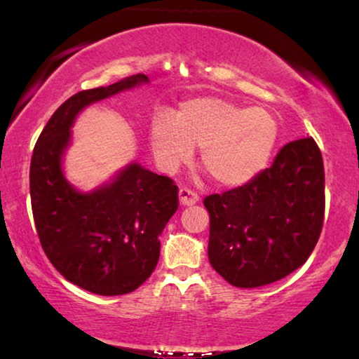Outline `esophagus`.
<instances>
[{"label":"esophagus","mask_w":359,"mask_h":359,"mask_svg":"<svg viewBox=\"0 0 359 359\" xmlns=\"http://www.w3.org/2000/svg\"><path fill=\"white\" fill-rule=\"evenodd\" d=\"M178 196H180V203L183 205H193L199 201L198 194L193 193L191 189H186V188H181Z\"/></svg>","instance_id":"esophagus-1"}]
</instances>
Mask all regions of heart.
<instances>
[{"mask_svg":"<svg viewBox=\"0 0 359 359\" xmlns=\"http://www.w3.org/2000/svg\"><path fill=\"white\" fill-rule=\"evenodd\" d=\"M149 140L156 163L168 173L189 163L194 147H201L204 170L219 184L240 186L268 166L279 140V124L263 107L204 96L184 101L175 117L156 112Z\"/></svg>","mask_w":359,"mask_h":359,"instance_id":"obj_1","label":"heart"}]
</instances>
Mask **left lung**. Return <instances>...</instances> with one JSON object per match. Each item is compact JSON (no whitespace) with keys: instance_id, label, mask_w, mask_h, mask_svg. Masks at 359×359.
I'll return each instance as SVG.
<instances>
[{"instance_id":"1","label":"left lung","mask_w":359,"mask_h":359,"mask_svg":"<svg viewBox=\"0 0 359 359\" xmlns=\"http://www.w3.org/2000/svg\"><path fill=\"white\" fill-rule=\"evenodd\" d=\"M208 255L235 287H259L311 257L325 212L323 160L312 137L289 142L269 168L240 188L204 199Z\"/></svg>"}]
</instances>
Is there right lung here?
Masks as SVG:
<instances>
[{
	"label": "right lung",
	"mask_w": 359,
	"mask_h": 359,
	"mask_svg": "<svg viewBox=\"0 0 359 359\" xmlns=\"http://www.w3.org/2000/svg\"><path fill=\"white\" fill-rule=\"evenodd\" d=\"M149 81L139 73L76 93L53 112L34 147L31 204L43 252L67 281L100 296L132 292L150 278L158 237L178 209V188L132 161L93 191H80L63 173V158L85 107Z\"/></svg>",
	"instance_id": "obj_1"
}]
</instances>
